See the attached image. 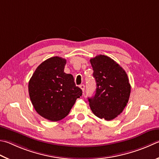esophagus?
I'll list each match as a JSON object with an SVG mask.
<instances>
[{
  "mask_svg": "<svg viewBox=\"0 0 159 159\" xmlns=\"http://www.w3.org/2000/svg\"><path fill=\"white\" fill-rule=\"evenodd\" d=\"M79 87H80V89H82V91H83V92H84V90H85V85H83V84H82V85H80Z\"/></svg>",
  "mask_w": 159,
  "mask_h": 159,
  "instance_id": "1",
  "label": "esophagus"
}]
</instances>
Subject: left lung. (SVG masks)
<instances>
[{"label":"left lung","mask_w":159,"mask_h":159,"mask_svg":"<svg viewBox=\"0 0 159 159\" xmlns=\"http://www.w3.org/2000/svg\"><path fill=\"white\" fill-rule=\"evenodd\" d=\"M89 61L97 83L94 96L88 99L89 106L97 117L112 120L122 113L129 102L131 85L127 74L115 60L104 55Z\"/></svg>","instance_id":"1"}]
</instances>
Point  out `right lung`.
Returning a JSON list of instances; mask_svg holds the SVG:
<instances>
[{"instance_id": "right-lung-1", "label": "right lung", "mask_w": 159, "mask_h": 159, "mask_svg": "<svg viewBox=\"0 0 159 159\" xmlns=\"http://www.w3.org/2000/svg\"><path fill=\"white\" fill-rule=\"evenodd\" d=\"M66 62L57 56L46 60L37 67L28 83L33 107L39 115L52 122L67 116L82 95L73 76L64 72Z\"/></svg>"}]
</instances>
